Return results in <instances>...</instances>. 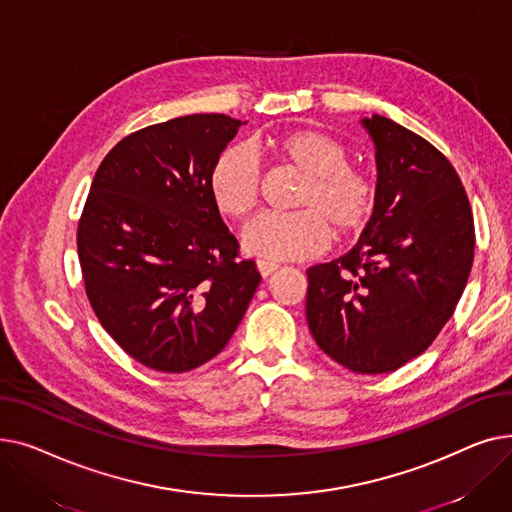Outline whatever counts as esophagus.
Segmentation results:
<instances>
[{"mask_svg": "<svg viewBox=\"0 0 512 512\" xmlns=\"http://www.w3.org/2000/svg\"><path fill=\"white\" fill-rule=\"evenodd\" d=\"M278 263H274V261H265V259H259L257 261V270H259V274L263 276V278H267V276H272L274 272H278Z\"/></svg>", "mask_w": 512, "mask_h": 512, "instance_id": "34e87169", "label": "esophagus"}]
</instances>
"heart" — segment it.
Wrapping results in <instances>:
<instances>
[{"label":"heart","instance_id":"obj_1","mask_svg":"<svg viewBox=\"0 0 512 512\" xmlns=\"http://www.w3.org/2000/svg\"><path fill=\"white\" fill-rule=\"evenodd\" d=\"M257 149L303 174L292 213H261L242 228V247L265 261L305 259L324 251L330 228L338 238L355 236L375 207L369 174L348 164L346 147L319 130H290L267 137ZM213 205L228 218H245L259 201L261 172L245 147H228L207 178Z\"/></svg>","mask_w":512,"mask_h":512}]
</instances>
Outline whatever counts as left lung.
Instances as JSON below:
<instances>
[{"label":"left lung","mask_w":512,"mask_h":512,"mask_svg":"<svg viewBox=\"0 0 512 512\" xmlns=\"http://www.w3.org/2000/svg\"><path fill=\"white\" fill-rule=\"evenodd\" d=\"M375 147V207L357 245L307 270L317 346L355 373H388L436 340L467 286L475 228L463 182L419 134L361 120Z\"/></svg>","instance_id":"obj_1"}]
</instances>
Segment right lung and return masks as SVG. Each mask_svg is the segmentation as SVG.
<instances>
[{
	"label": "right lung",
	"instance_id": "obj_1",
	"mask_svg": "<svg viewBox=\"0 0 512 512\" xmlns=\"http://www.w3.org/2000/svg\"><path fill=\"white\" fill-rule=\"evenodd\" d=\"M240 124L193 114L128 134L101 161L80 215L89 303L105 332L155 371H191L218 355L261 282L255 261L238 259L207 186Z\"/></svg>",
	"mask_w": 512,
	"mask_h": 512
}]
</instances>
